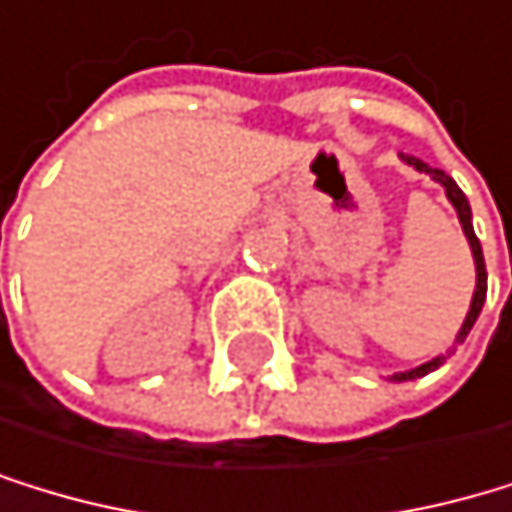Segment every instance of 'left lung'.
I'll return each mask as SVG.
<instances>
[{
    "label": "left lung",
    "mask_w": 512,
    "mask_h": 512,
    "mask_svg": "<svg viewBox=\"0 0 512 512\" xmlns=\"http://www.w3.org/2000/svg\"><path fill=\"white\" fill-rule=\"evenodd\" d=\"M400 160H403L406 166L418 169V172H425V176H431L437 185H444L447 201H450V204H453V210H456L459 226H463L466 239H469V248H472V258H475V292H472V305H469V311H466V321H463V327H459V333H456V343H453V349H456V346L463 343L466 336H469V330L475 327L478 314H482V305H485V295H488V270H485L482 242L475 239V229H472V207H469V201H466V194L459 191V185L447 176L444 169H434V166H428V163H422V160L409 157V153H400ZM453 349H447V355H450ZM447 355H437V359H431V362H425V365H418V368H412V371L393 374L390 381H415V377H425V374H431V371L441 368V365L447 362Z\"/></svg>",
    "instance_id": "obj_1"
}]
</instances>
